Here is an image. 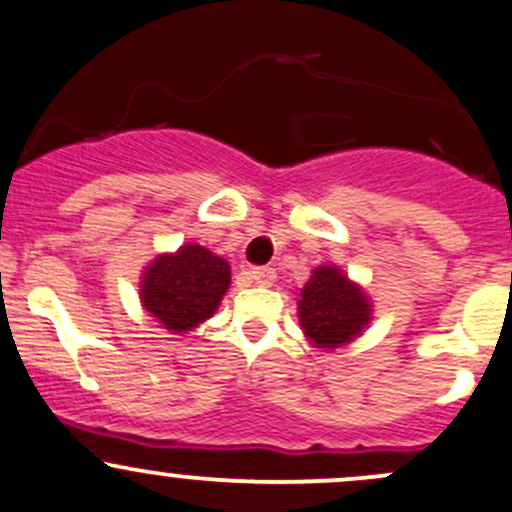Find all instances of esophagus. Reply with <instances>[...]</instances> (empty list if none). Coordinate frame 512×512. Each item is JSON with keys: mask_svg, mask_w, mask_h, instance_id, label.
Masks as SVG:
<instances>
[{"mask_svg": "<svg viewBox=\"0 0 512 512\" xmlns=\"http://www.w3.org/2000/svg\"><path fill=\"white\" fill-rule=\"evenodd\" d=\"M250 277L257 286H272L274 279H277V272L272 267H255L250 272Z\"/></svg>", "mask_w": 512, "mask_h": 512, "instance_id": "1", "label": "esophagus"}]
</instances>
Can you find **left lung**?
<instances>
[{
  "mask_svg": "<svg viewBox=\"0 0 512 512\" xmlns=\"http://www.w3.org/2000/svg\"><path fill=\"white\" fill-rule=\"evenodd\" d=\"M372 320V301L362 286L350 282L335 265L313 269L299 296L303 335L323 350L347 345L362 335Z\"/></svg>",
  "mask_w": 512,
  "mask_h": 512,
  "instance_id": "1",
  "label": "left lung"
}]
</instances>
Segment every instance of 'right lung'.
<instances>
[{
    "label": "right lung",
    "mask_w": 512,
    "mask_h": 512,
    "mask_svg": "<svg viewBox=\"0 0 512 512\" xmlns=\"http://www.w3.org/2000/svg\"><path fill=\"white\" fill-rule=\"evenodd\" d=\"M230 286V265L204 245L157 255L140 277V303L157 323L182 335L209 320Z\"/></svg>",
    "instance_id": "1"
}]
</instances>
